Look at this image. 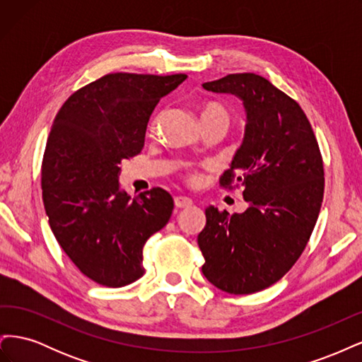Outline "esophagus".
I'll return each mask as SVG.
<instances>
[{
	"label": "esophagus",
	"mask_w": 362,
	"mask_h": 362,
	"mask_svg": "<svg viewBox=\"0 0 362 362\" xmlns=\"http://www.w3.org/2000/svg\"><path fill=\"white\" fill-rule=\"evenodd\" d=\"M175 206L177 208H187L193 204V201L190 198H187V196H175Z\"/></svg>",
	"instance_id": "1"
}]
</instances>
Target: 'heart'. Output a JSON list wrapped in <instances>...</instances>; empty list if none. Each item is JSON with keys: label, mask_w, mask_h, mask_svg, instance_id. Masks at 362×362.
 Returning <instances> with one entry per match:
<instances>
[{"label": "heart", "mask_w": 362, "mask_h": 362, "mask_svg": "<svg viewBox=\"0 0 362 362\" xmlns=\"http://www.w3.org/2000/svg\"><path fill=\"white\" fill-rule=\"evenodd\" d=\"M201 119H202V124L204 122H208V120H213V119H229V115H228V110L218 103H206L202 108H201ZM157 125H158V117H156L154 120H152L151 125H149V129L151 133H154V131L157 129ZM187 178L190 181H194L196 180V170L190 169L187 172Z\"/></svg>", "instance_id": "obj_1"}]
</instances>
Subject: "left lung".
Instances as JSON below:
<instances>
[{"label":"left lung","instance_id":"left-lung-1","mask_svg":"<svg viewBox=\"0 0 362 362\" xmlns=\"http://www.w3.org/2000/svg\"><path fill=\"white\" fill-rule=\"evenodd\" d=\"M202 86L243 101L245 139L221 185L243 187L249 202L233 216L205 208L202 273L222 291L257 293L286 275L313 234L325 192L320 148L300 105L264 76L229 74Z\"/></svg>","mask_w":362,"mask_h":362}]
</instances>
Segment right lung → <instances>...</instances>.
<instances>
[{
  "mask_svg": "<svg viewBox=\"0 0 362 362\" xmlns=\"http://www.w3.org/2000/svg\"><path fill=\"white\" fill-rule=\"evenodd\" d=\"M185 74H107L62 105L42 160L51 231L84 276L124 287L145 273L146 240L169 222L172 196L154 187L131 199L120 161L140 154L148 120Z\"/></svg>",
  "mask_w": 362,
  "mask_h": 362,
  "instance_id": "right-lung-1",
  "label": "right lung"
}]
</instances>
